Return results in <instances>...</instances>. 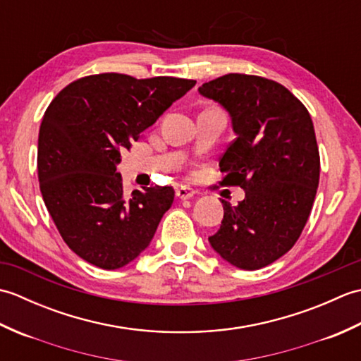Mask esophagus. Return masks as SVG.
<instances>
[{"mask_svg": "<svg viewBox=\"0 0 361 361\" xmlns=\"http://www.w3.org/2000/svg\"><path fill=\"white\" fill-rule=\"evenodd\" d=\"M175 194L180 198V200H189V198H192L195 195V190L190 188H186V186H180L178 189H176Z\"/></svg>", "mask_w": 361, "mask_h": 361, "instance_id": "obj_1", "label": "esophagus"}]
</instances>
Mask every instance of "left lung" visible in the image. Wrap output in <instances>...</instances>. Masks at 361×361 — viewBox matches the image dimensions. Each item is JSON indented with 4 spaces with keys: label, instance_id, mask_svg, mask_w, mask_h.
Returning a JSON list of instances; mask_svg holds the SVG:
<instances>
[{
    "label": "left lung",
    "instance_id": "left-lung-1",
    "mask_svg": "<svg viewBox=\"0 0 361 361\" xmlns=\"http://www.w3.org/2000/svg\"><path fill=\"white\" fill-rule=\"evenodd\" d=\"M228 111L235 140L220 158L225 186H240L237 206L209 237L217 255L240 270L270 265L307 224L319 181V152L307 109L281 83L226 74L198 88Z\"/></svg>",
    "mask_w": 361,
    "mask_h": 361
}]
</instances>
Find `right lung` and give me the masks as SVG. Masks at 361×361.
<instances>
[{
    "label": "right lung",
    "instance_id": "1",
    "mask_svg": "<svg viewBox=\"0 0 361 361\" xmlns=\"http://www.w3.org/2000/svg\"><path fill=\"white\" fill-rule=\"evenodd\" d=\"M194 85L105 73L70 83L49 104L38 133V181L60 235L83 260L118 270L150 245L175 190L127 195L116 166L121 152Z\"/></svg>",
    "mask_w": 361,
    "mask_h": 361
}]
</instances>
